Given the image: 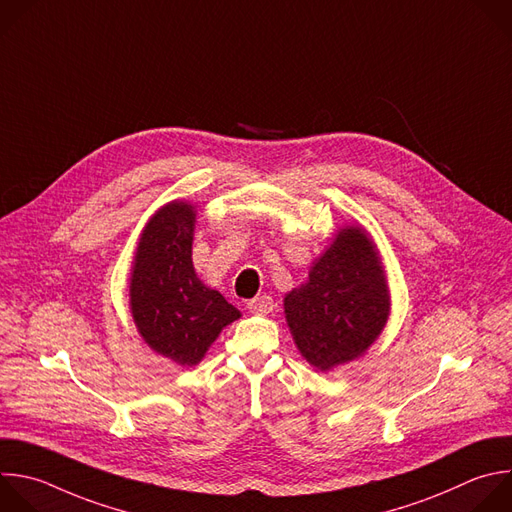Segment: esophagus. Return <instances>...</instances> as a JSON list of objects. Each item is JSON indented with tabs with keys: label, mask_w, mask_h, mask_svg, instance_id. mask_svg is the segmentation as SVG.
<instances>
[{
	"label": "esophagus",
	"mask_w": 512,
	"mask_h": 512,
	"mask_svg": "<svg viewBox=\"0 0 512 512\" xmlns=\"http://www.w3.org/2000/svg\"><path fill=\"white\" fill-rule=\"evenodd\" d=\"M273 299L269 297V295H259V297H255V299H251L249 303H247V309L251 311V313H261V315H265V313H271L273 311Z\"/></svg>",
	"instance_id": "esophagus-1"
}]
</instances>
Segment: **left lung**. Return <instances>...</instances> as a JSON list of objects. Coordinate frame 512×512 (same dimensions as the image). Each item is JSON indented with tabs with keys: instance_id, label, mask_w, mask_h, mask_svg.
<instances>
[{
	"instance_id": "1",
	"label": "left lung",
	"mask_w": 512,
	"mask_h": 512,
	"mask_svg": "<svg viewBox=\"0 0 512 512\" xmlns=\"http://www.w3.org/2000/svg\"><path fill=\"white\" fill-rule=\"evenodd\" d=\"M388 307L380 257L358 227L339 231L311 265L307 281L285 297L295 344L319 370L362 356L380 335Z\"/></svg>"
}]
</instances>
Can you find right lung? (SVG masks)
<instances>
[{
  "label": "right lung",
  "mask_w": 512,
  "mask_h": 512,
  "mask_svg": "<svg viewBox=\"0 0 512 512\" xmlns=\"http://www.w3.org/2000/svg\"><path fill=\"white\" fill-rule=\"evenodd\" d=\"M195 207L168 203L142 231L130 279V307L144 342L183 366L201 362L239 309L205 287L193 267Z\"/></svg>",
  "instance_id": "right-lung-1"
}]
</instances>
